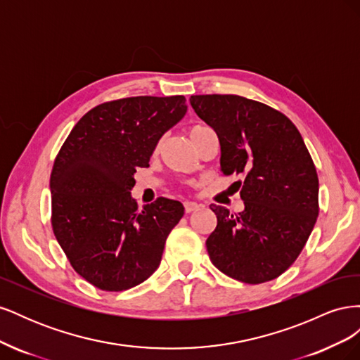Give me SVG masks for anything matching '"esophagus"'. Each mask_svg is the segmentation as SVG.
<instances>
[{
	"label": "esophagus",
	"instance_id": "esophagus-1",
	"mask_svg": "<svg viewBox=\"0 0 360 360\" xmlns=\"http://www.w3.org/2000/svg\"><path fill=\"white\" fill-rule=\"evenodd\" d=\"M200 204L197 202H192V201H184V210H186V213H192L195 210L200 209Z\"/></svg>",
	"mask_w": 360,
	"mask_h": 360
}]
</instances>
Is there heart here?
Here are the masks:
<instances>
[{"label":"heart","instance_id":"obj_1","mask_svg":"<svg viewBox=\"0 0 360 360\" xmlns=\"http://www.w3.org/2000/svg\"><path fill=\"white\" fill-rule=\"evenodd\" d=\"M204 127H207V126H202V124H195V126H192L191 127V130H189V135L192 136V135H195L197 132H200L201 129H204Z\"/></svg>","mask_w":360,"mask_h":360}]
</instances>
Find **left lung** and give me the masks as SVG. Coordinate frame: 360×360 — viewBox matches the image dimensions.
<instances>
[{
  "mask_svg": "<svg viewBox=\"0 0 360 360\" xmlns=\"http://www.w3.org/2000/svg\"><path fill=\"white\" fill-rule=\"evenodd\" d=\"M221 143V172L238 180L242 213L212 204L217 217L205 242L212 263L245 284L278 278L296 261L319 216V176L291 120L236 94L191 96Z\"/></svg>",
  "mask_w": 360,
  "mask_h": 360,
  "instance_id": "1",
  "label": "left lung"
}]
</instances>
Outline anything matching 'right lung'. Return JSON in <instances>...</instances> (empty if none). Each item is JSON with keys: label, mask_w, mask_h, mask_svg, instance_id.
Here are the masks:
<instances>
[{"label": "right lung", "mask_w": 360, "mask_h": 360, "mask_svg": "<svg viewBox=\"0 0 360 360\" xmlns=\"http://www.w3.org/2000/svg\"><path fill=\"white\" fill-rule=\"evenodd\" d=\"M184 96L124 97L97 105L75 124L51 172L52 230L78 275L124 291L155 274L184 214L158 198L138 210L136 168L148 167L162 135L186 114Z\"/></svg>", "instance_id": "1"}]
</instances>
